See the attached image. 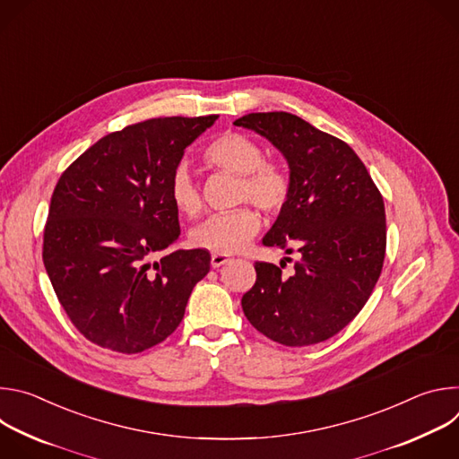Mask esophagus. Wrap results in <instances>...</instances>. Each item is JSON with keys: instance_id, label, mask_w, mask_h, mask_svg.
Returning a JSON list of instances; mask_svg holds the SVG:
<instances>
[{"instance_id": "1", "label": "esophagus", "mask_w": 459, "mask_h": 459, "mask_svg": "<svg viewBox=\"0 0 459 459\" xmlns=\"http://www.w3.org/2000/svg\"><path fill=\"white\" fill-rule=\"evenodd\" d=\"M227 261H229V257H227V255H223V254H214V255L211 257V265H212L214 269H218V267L225 265Z\"/></svg>"}]
</instances>
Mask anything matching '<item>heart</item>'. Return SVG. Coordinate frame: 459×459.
I'll list each match as a JSON object with an SVG mask.
<instances>
[{"label":"heart","instance_id":"1","mask_svg":"<svg viewBox=\"0 0 459 459\" xmlns=\"http://www.w3.org/2000/svg\"><path fill=\"white\" fill-rule=\"evenodd\" d=\"M202 158L209 169L238 176L232 195L236 205L252 204L269 216H276L287 207L292 194L290 174L281 163L265 160L264 147L252 136L239 130H227L205 147ZM169 198L176 211L186 218H195L204 209L202 188L185 165L176 167L170 174ZM259 227V214L243 205L207 218L190 232V243L227 255L239 252Z\"/></svg>","mask_w":459,"mask_h":459}]
</instances>
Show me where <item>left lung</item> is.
<instances>
[{
	"instance_id": "obj_1",
	"label": "left lung",
	"mask_w": 459,
	"mask_h": 459,
	"mask_svg": "<svg viewBox=\"0 0 459 459\" xmlns=\"http://www.w3.org/2000/svg\"><path fill=\"white\" fill-rule=\"evenodd\" d=\"M234 125L255 130L287 158L292 194L264 243L299 252L290 276L283 274L285 261L281 267L255 261L243 312L276 343H321L358 316L379 280L386 247L383 195L345 142L294 114L252 112Z\"/></svg>"
}]
</instances>
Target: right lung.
Wrapping results in <instances>:
<instances>
[{"mask_svg": "<svg viewBox=\"0 0 459 459\" xmlns=\"http://www.w3.org/2000/svg\"><path fill=\"white\" fill-rule=\"evenodd\" d=\"M218 119L152 117L103 136L59 176L43 229V264L73 325L94 345L138 354L165 342L205 248L152 257L179 236L169 179L183 151Z\"/></svg>", "mask_w": 459, "mask_h": 459, "instance_id": "1", "label": "right lung"}]
</instances>
